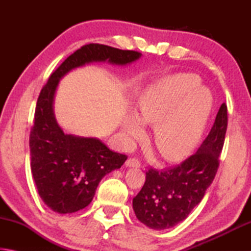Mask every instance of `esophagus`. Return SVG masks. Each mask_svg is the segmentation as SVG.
Returning a JSON list of instances; mask_svg holds the SVG:
<instances>
[{
	"label": "esophagus",
	"mask_w": 251,
	"mask_h": 251,
	"mask_svg": "<svg viewBox=\"0 0 251 251\" xmlns=\"http://www.w3.org/2000/svg\"><path fill=\"white\" fill-rule=\"evenodd\" d=\"M125 165H126V167L137 168V167H141V161H139L138 159H136V158H129V159L126 160Z\"/></svg>",
	"instance_id": "34e87169"
}]
</instances>
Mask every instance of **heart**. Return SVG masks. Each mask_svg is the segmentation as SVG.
Returning <instances> with one entry per match:
<instances>
[{"label": "heart", "instance_id": "b5f03b06", "mask_svg": "<svg viewBox=\"0 0 251 251\" xmlns=\"http://www.w3.org/2000/svg\"><path fill=\"white\" fill-rule=\"evenodd\" d=\"M201 78L180 73L150 85L138 97L136 116L130 114L123 124L129 141L143 136L142 124H155L154 143L169 161L186 158L201 139L209 117L212 99L201 86Z\"/></svg>", "mask_w": 251, "mask_h": 251}]
</instances>
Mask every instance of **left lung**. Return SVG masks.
I'll list each match as a JSON object with an SVG mask.
<instances>
[{"label": "left lung", "instance_id": "left-lung-1", "mask_svg": "<svg viewBox=\"0 0 251 251\" xmlns=\"http://www.w3.org/2000/svg\"><path fill=\"white\" fill-rule=\"evenodd\" d=\"M227 123V105L224 103L209 134L194 155L174 168H151L146 173L145 184L133 199V209L139 222L163 230L188 217L217 173Z\"/></svg>", "mask_w": 251, "mask_h": 251}]
</instances>
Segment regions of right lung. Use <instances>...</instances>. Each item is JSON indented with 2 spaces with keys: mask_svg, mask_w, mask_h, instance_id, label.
Segmentation results:
<instances>
[{
  "mask_svg": "<svg viewBox=\"0 0 251 251\" xmlns=\"http://www.w3.org/2000/svg\"><path fill=\"white\" fill-rule=\"evenodd\" d=\"M142 56L101 44L84 45L70 55L42 88L29 135L31 171L45 205L58 214H72L88 206L105 175L121 168L126 155L110 151L95 137L65 134L55 118L54 97L72 70L96 62L130 64Z\"/></svg>",
  "mask_w": 251,
  "mask_h": 251,
  "instance_id": "1",
  "label": "right lung"
}]
</instances>
